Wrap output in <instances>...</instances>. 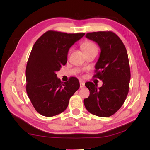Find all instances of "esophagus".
<instances>
[{
    "label": "esophagus",
    "mask_w": 150,
    "mask_h": 150,
    "mask_svg": "<svg viewBox=\"0 0 150 150\" xmlns=\"http://www.w3.org/2000/svg\"><path fill=\"white\" fill-rule=\"evenodd\" d=\"M84 87V83L83 82H82V81H81L80 82V88H83Z\"/></svg>",
    "instance_id": "obj_1"
}]
</instances>
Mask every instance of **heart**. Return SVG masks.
Wrapping results in <instances>:
<instances>
[{
  "label": "heart",
  "instance_id": "heart-1",
  "mask_svg": "<svg viewBox=\"0 0 150 150\" xmlns=\"http://www.w3.org/2000/svg\"><path fill=\"white\" fill-rule=\"evenodd\" d=\"M82 48H83L84 52H87L89 50H94V49H97V46L93 42H85L83 45H82Z\"/></svg>",
  "mask_w": 150,
  "mask_h": 150
}]
</instances>
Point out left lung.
I'll return each mask as SVG.
<instances>
[{"label":"left lung","instance_id":"obj_1","mask_svg":"<svg viewBox=\"0 0 150 150\" xmlns=\"http://www.w3.org/2000/svg\"><path fill=\"white\" fill-rule=\"evenodd\" d=\"M86 37L100 48L93 77L103 84L98 88L91 82L85 84L90 96L84 98V106L95 115L110 117L122 106L129 91L131 73L128 53L122 41L111 31L88 33Z\"/></svg>","mask_w":150,"mask_h":150}]
</instances>
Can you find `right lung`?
<instances>
[{
    "mask_svg": "<svg viewBox=\"0 0 150 150\" xmlns=\"http://www.w3.org/2000/svg\"><path fill=\"white\" fill-rule=\"evenodd\" d=\"M84 35L50 30L34 44L27 62L26 89L34 108L42 115L53 117L63 112L80 87L77 78L63 82L56 72L66 64L70 47Z\"/></svg>",
    "mask_w": 150,
    "mask_h": 150,
    "instance_id": "add662e5",
    "label": "right lung"
}]
</instances>
